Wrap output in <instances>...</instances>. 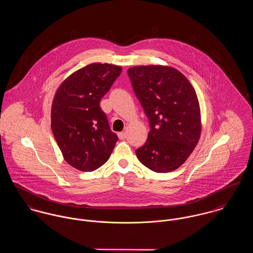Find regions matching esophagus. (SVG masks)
Returning a JSON list of instances; mask_svg holds the SVG:
<instances>
[{
  "instance_id": "34e87169",
  "label": "esophagus",
  "mask_w": 253,
  "mask_h": 253,
  "mask_svg": "<svg viewBox=\"0 0 253 253\" xmlns=\"http://www.w3.org/2000/svg\"><path fill=\"white\" fill-rule=\"evenodd\" d=\"M118 136H119L120 139L123 140V139H126V133L125 131H122V132H119V133H118Z\"/></svg>"
}]
</instances>
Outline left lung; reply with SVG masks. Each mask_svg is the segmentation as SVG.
Segmentation results:
<instances>
[{
    "label": "left lung",
    "instance_id": "obj_1",
    "mask_svg": "<svg viewBox=\"0 0 253 253\" xmlns=\"http://www.w3.org/2000/svg\"><path fill=\"white\" fill-rule=\"evenodd\" d=\"M127 74L151 126L136 156L155 172L173 171L186 162L201 137L196 90L180 71L170 66H134Z\"/></svg>",
    "mask_w": 253,
    "mask_h": 253
}]
</instances>
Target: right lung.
<instances>
[{"label": "right lung", "mask_w": 253, "mask_h": 253, "mask_svg": "<svg viewBox=\"0 0 253 253\" xmlns=\"http://www.w3.org/2000/svg\"><path fill=\"white\" fill-rule=\"evenodd\" d=\"M121 73L118 65L91 63L68 76L54 94L52 133L64 160L76 169H97L115 148L118 136L99 103Z\"/></svg>", "instance_id": "obj_1"}]
</instances>
